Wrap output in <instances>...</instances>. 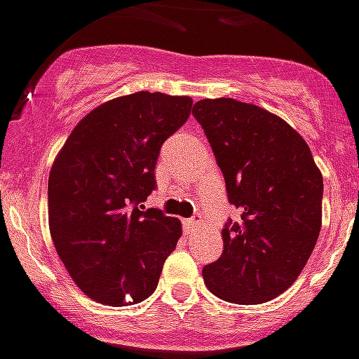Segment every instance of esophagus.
Returning <instances> with one entry per match:
<instances>
[{"label": "esophagus", "mask_w": 359, "mask_h": 359, "mask_svg": "<svg viewBox=\"0 0 359 359\" xmlns=\"http://www.w3.org/2000/svg\"><path fill=\"white\" fill-rule=\"evenodd\" d=\"M183 225H185L187 231L191 232L192 229H194V226H196V222H194V219H185V222H183Z\"/></svg>", "instance_id": "1"}]
</instances>
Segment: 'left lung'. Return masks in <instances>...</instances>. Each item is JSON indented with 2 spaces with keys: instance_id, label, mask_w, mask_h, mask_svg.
I'll return each mask as SVG.
<instances>
[{
  "instance_id": "left-lung-1",
  "label": "left lung",
  "mask_w": 359,
  "mask_h": 359,
  "mask_svg": "<svg viewBox=\"0 0 359 359\" xmlns=\"http://www.w3.org/2000/svg\"><path fill=\"white\" fill-rule=\"evenodd\" d=\"M205 130L241 222L222 231L223 254L205 265L207 289L231 303L280 296L307 265L321 229L323 177L307 142L280 116L232 97L201 100Z\"/></svg>"
}]
</instances>
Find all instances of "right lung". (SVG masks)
Returning a JSON list of instances; mask_svg holds the SVG:
<instances>
[{
    "label": "right lung",
    "instance_id": "obj_1",
    "mask_svg": "<svg viewBox=\"0 0 359 359\" xmlns=\"http://www.w3.org/2000/svg\"><path fill=\"white\" fill-rule=\"evenodd\" d=\"M189 96L134 92L90 110L48 176V226L57 256L94 302L123 307L158 287L182 238L177 217L143 201L156 189L159 149L191 116Z\"/></svg>",
    "mask_w": 359,
    "mask_h": 359
}]
</instances>
